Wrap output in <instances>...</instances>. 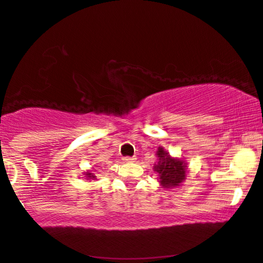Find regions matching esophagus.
<instances>
[{"mask_svg": "<svg viewBox=\"0 0 263 263\" xmlns=\"http://www.w3.org/2000/svg\"><path fill=\"white\" fill-rule=\"evenodd\" d=\"M135 160H136L135 157H124L123 158V161L124 162H133Z\"/></svg>", "mask_w": 263, "mask_h": 263, "instance_id": "34e87169", "label": "esophagus"}]
</instances>
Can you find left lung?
<instances>
[{
	"label": "left lung",
	"mask_w": 263,
	"mask_h": 263,
	"mask_svg": "<svg viewBox=\"0 0 263 263\" xmlns=\"http://www.w3.org/2000/svg\"><path fill=\"white\" fill-rule=\"evenodd\" d=\"M157 156L159 158V161L154 166V171L159 174L161 186L171 189L180 185L186 177V166L184 162L171 158L162 147L158 149Z\"/></svg>",
	"instance_id": "1"
}]
</instances>
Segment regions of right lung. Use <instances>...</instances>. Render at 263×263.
I'll return each instance as SVG.
<instances>
[{
	"label": "right lung",
	"mask_w": 263,
	"mask_h": 263,
	"mask_svg": "<svg viewBox=\"0 0 263 263\" xmlns=\"http://www.w3.org/2000/svg\"><path fill=\"white\" fill-rule=\"evenodd\" d=\"M85 174H86V178H87V179H95V178H96V176H93V173L86 172Z\"/></svg>",
	"instance_id": "1"
}]
</instances>
